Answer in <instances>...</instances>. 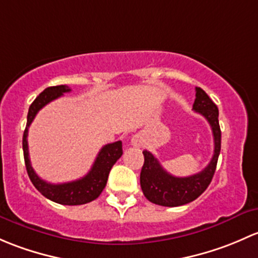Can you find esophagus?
I'll list each match as a JSON object with an SVG mask.
<instances>
[{
    "label": "esophagus",
    "mask_w": 258,
    "mask_h": 258,
    "mask_svg": "<svg viewBox=\"0 0 258 258\" xmlns=\"http://www.w3.org/2000/svg\"><path fill=\"white\" fill-rule=\"evenodd\" d=\"M143 142H144V140H143V137H142V135H140V134L133 135V138H132V144L134 145V147H142Z\"/></svg>",
    "instance_id": "esophagus-1"
}]
</instances>
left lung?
<instances>
[{
	"mask_svg": "<svg viewBox=\"0 0 258 258\" xmlns=\"http://www.w3.org/2000/svg\"><path fill=\"white\" fill-rule=\"evenodd\" d=\"M192 109L205 116L214 135V155L205 169L195 175L177 177L163 169L158 159L144 150V165L140 172V186L150 203L160 206H181L196 200L208 188L216 170L217 159L221 150V130L219 125V109L210 97L196 87V98Z\"/></svg>",
	"mask_w": 258,
	"mask_h": 258,
	"instance_id": "obj_1",
	"label": "left lung"
}]
</instances>
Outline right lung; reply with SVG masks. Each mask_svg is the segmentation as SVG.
I'll list each match as a JSON object with an SVG mask.
<instances>
[{"label": "right lung", "instance_id": "add662e5", "mask_svg": "<svg viewBox=\"0 0 258 258\" xmlns=\"http://www.w3.org/2000/svg\"><path fill=\"white\" fill-rule=\"evenodd\" d=\"M71 92V88L67 86H55L48 87L33 100L28 109L27 115V125H26L25 133H23L22 147L23 155H25V164L27 169V174L30 176L32 184L34 187L49 200L54 201L62 205H83V204L90 203L95 200L98 196L102 194L103 188L107 185L108 175H109L110 169L113 168L114 164L116 163L119 158L123 155V148H121V142L110 143V144L104 145L100 151L98 153L97 159L93 164L92 169L89 170L88 174L82 179L76 180V181L64 182V184H50V182L42 180L38 175L34 172L33 168L30 161V153H28V128L33 121L34 116L37 115L39 110L48 104L52 100L62 97L64 93Z\"/></svg>", "mask_w": 258, "mask_h": 258}]
</instances>
